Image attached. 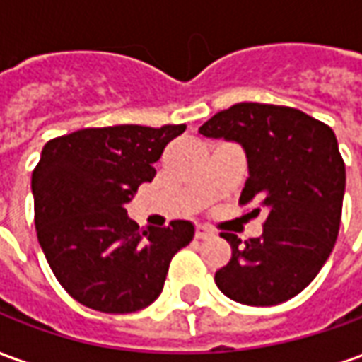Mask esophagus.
Returning a JSON list of instances; mask_svg holds the SVG:
<instances>
[{"label": "esophagus", "instance_id": "34e87169", "mask_svg": "<svg viewBox=\"0 0 362 362\" xmlns=\"http://www.w3.org/2000/svg\"><path fill=\"white\" fill-rule=\"evenodd\" d=\"M209 236H213L211 228L204 227V225H197L196 238H199V240H205V238H209Z\"/></svg>", "mask_w": 362, "mask_h": 362}]
</instances>
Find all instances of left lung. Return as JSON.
Instances as JSON below:
<instances>
[{
  "label": "left lung",
  "mask_w": 362,
  "mask_h": 362,
  "mask_svg": "<svg viewBox=\"0 0 362 362\" xmlns=\"http://www.w3.org/2000/svg\"><path fill=\"white\" fill-rule=\"evenodd\" d=\"M205 137L238 141L250 176L238 205L266 211L264 235H223L233 258L215 273L223 295L273 306L298 295L326 264L339 233L345 163L332 127L291 106L238 103L199 127Z\"/></svg>",
  "instance_id": "8db88e82"
}]
</instances>
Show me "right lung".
<instances>
[{
    "mask_svg": "<svg viewBox=\"0 0 362 362\" xmlns=\"http://www.w3.org/2000/svg\"><path fill=\"white\" fill-rule=\"evenodd\" d=\"M186 124L85 127L44 145L33 170L38 243L59 285L106 314L141 310L163 291L170 259L194 238L189 221L139 230L124 205Z\"/></svg>",
    "mask_w": 362,
    "mask_h": 362,
    "instance_id": "1",
    "label": "right lung"
}]
</instances>
